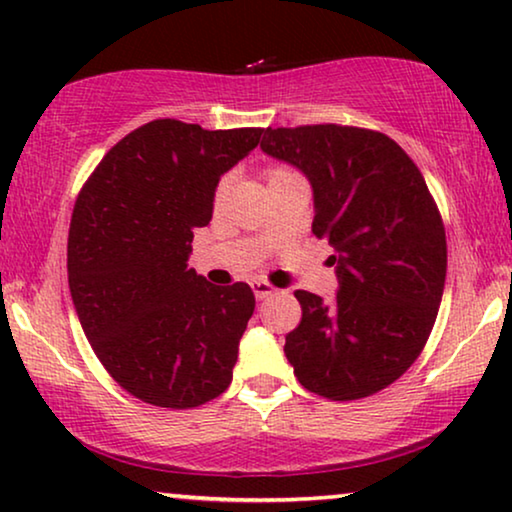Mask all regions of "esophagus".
<instances>
[{
	"mask_svg": "<svg viewBox=\"0 0 512 512\" xmlns=\"http://www.w3.org/2000/svg\"><path fill=\"white\" fill-rule=\"evenodd\" d=\"M251 289H254V296L258 300H265V298L272 296V293L277 291L275 286L268 284V282H263V279H254V282H251Z\"/></svg>",
	"mask_w": 512,
	"mask_h": 512,
	"instance_id": "obj_1",
	"label": "esophagus"
}]
</instances>
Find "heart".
I'll list each match as a JSON object with an SVG mask.
<instances>
[{
    "label": "heart",
    "instance_id": "1",
    "mask_svg": "<svg viewBox=\"0 0 512 512\" xmlns=\"http://www.w3.org/2000/svg\"><path fill=\"white\" fill-rule=\"evenodd\" d=\"M279 172H286V170H282V167H277V170H270V172H268V179L272 177V174H279ZM223 188H226V179H223L221 184H219V195L223 193Z\"/></svg>",
    "mask_w": 512,
    "mask_h": 512
}]
</instances>
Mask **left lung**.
Instances as JSON below:
<instances>
[{"label": "left lung", "mask_w": 512, "mask_h": 512, "mask_svg": "<svg viewBox=\"0 0 512 512\" xmlns=\"http://www.w3.org/2000/svg\"><path fill=\"white\" fill-rule=\"evenodd\" d=\"M261 149L305 174L312 233L335 249L338 296L296 291L303 319L286 359L312 394H377L422 354L443 298L447 242L429 186L394 139L366 128H268Z\"/></svg>", "instance_id": "obj_1"}]
</instances>
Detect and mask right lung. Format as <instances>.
Returning a JSON list of instances; mask_svg holds the SVG:
<instances>
[{"label":"right lung","instance_id":"right-lung-1","mask_svg":"<svg viewBox=\"0 0 512 512\" xmlns=\"http://www.w3.org/2000/svg\"><path fill=\"white\" fill-rule=\"evenodd\" d=\"M261 132L158 118L111 146L76 198L67 242L76 314L107 373L139 401L198 408L233 380L254 291L209 284L188 256L193 228L212 221L221 174Z\"/></svg>","mask_w":512,"mask_h":512}]
</instances>
